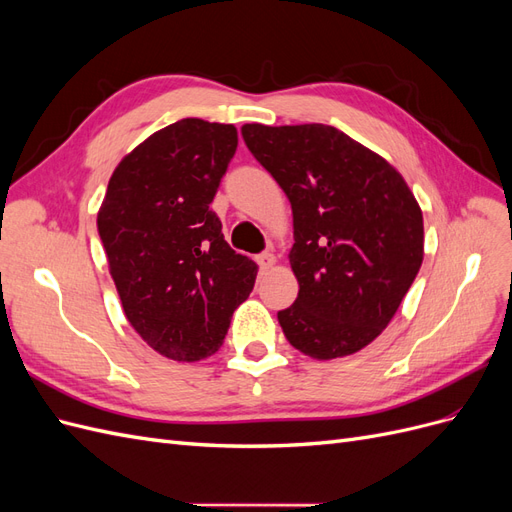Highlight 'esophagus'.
I'll return each mask as SVG.
<instances>
[{
	"label": "esophagus",
	"mask_w": 512,
	"mask_h": 512,
	"mask_svg": "<svg viewBox=\"0 0 512 512\" xmlns=\"http://www.w3.org/2000/svg\"><path fill=\"white\" fill-rule=\"evenodd\" d=\"M256 262H258V267H260L262 271H265V269L273 267L275 256H273L271 252H262V254H258V256H256Z\"/></svg>",
	"instance_id": "esophagus-1"
}]
</instances>
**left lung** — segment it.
Instances as JSON below:
<instances>
[{
  "label": "left lung",
  "instance_id": "left-lung-1",
  "mask_svg": "<svg viewBox=\"0 0 512 512\" xmlns=\"http://www.w3.org/2000/svg\"><path fill=\"white\" fill-rule=\"evenodd\" d=\"M243 141L286 192L299 294L277 320L320 361L359 352L386 329L423 262V213L404 177L324 123H245Z\"/></svg>",
  "mask_w": 512,
  "mask_h": 512
}]
</instances>
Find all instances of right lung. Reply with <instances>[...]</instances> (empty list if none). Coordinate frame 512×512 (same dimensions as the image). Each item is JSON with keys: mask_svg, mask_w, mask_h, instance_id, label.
<instances>
[{"mask_svg": "<svg viewBox=\"0 0 512 512\" xmlns=\"http://www.w3.org/2000/svg\"><path fill=\"white\" fill-rule=\"evenodd\" d=\"M235 151L230 123H170L121 160L98 213L126 318L173 361L218 352L256 282L254 260L224 241L211 209Z\"/></svg>", "mask_w": 512, "mask_h": 512, "instance_id": "add662e5", "label": "right lung"}]
</instances>
